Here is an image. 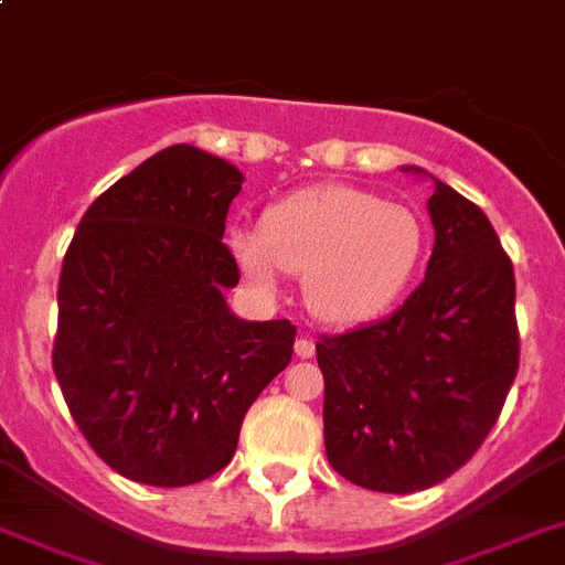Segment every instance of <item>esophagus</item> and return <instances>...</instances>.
Instances as JSON below:
<instances>
[{
  "label": "esophagus",
  "mask_w": 565,
  "mask_h": 565,
  "mask_svg": "<svg viewBox=\"0 0 565 565\" xmlns=\"http://www.w3.org/2000/svg\"><path fill=\"white\" fill-rule=\"evenodd\" d=\"M296 354H299V358H313V354H317V343H313L310 337H299V340H296Z\"/></svg>",
  "instance_id": "34e87169"
}]
</instances>
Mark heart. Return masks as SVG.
Masks as SVG:
<instances>
[{"label": "heart", "mask_w": 565, "mask_h": 565, "mask_svg": "<svg viewBox=\"0 0 565 565\" xmlns=\"http://www.w3.org/2000/svg\"><path fill=\"white\" fill-rule=\"evenodd\" d=\"M416 213L349 184L292 193L264 213L260 231L231 228L228 252L257 290L305 273V299L322 322L363 326L402 299L422 260Z\"/></svg>", "instance_id": "obj_1"}]
</instances>
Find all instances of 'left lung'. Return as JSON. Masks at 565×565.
I'll list each match as a JSON object with an SVG mask.
<instances>
[{
	"label": "left lung",
	"instance_id": "obj_1",
	"mask_svg": "<svg viewBox=\"0 0 565 565\" xmlns=\"http://www.w3.org/2000/svg\"><path fill=\"white\" fill-rule=\"evenodd\" d=\"M428 179L425 281L393 317L317 343L328 463L395 495L446 481L481 448L519 370L513 264L487 213Z\"/></svg>",
	"mask_w": 565,
	"mask_h": 565
}]
</instances>
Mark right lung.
Wrapping results in <instances>:
<instances>
[{
  "label": "right lung",
  "instance_id": "obj_1",
  "mask_svg": "<svg viewBox=\"0 0 565 565\" xmlns=\"http://www.w3.org/2000/svg\"><path fill=\"white\" fill-rule=\"evenodd\" d=\"M243 172L179 143L110 184L82 216L57 284L52 366L93 451L149 487L211 478L292 358L296 326L231 313L222 243Z\"/></svg>",
  "mask_w": 565,
  "mask_h": 565
}]
</instances>
